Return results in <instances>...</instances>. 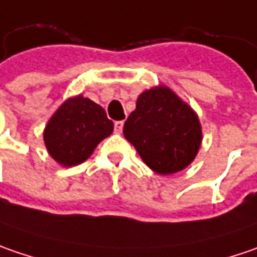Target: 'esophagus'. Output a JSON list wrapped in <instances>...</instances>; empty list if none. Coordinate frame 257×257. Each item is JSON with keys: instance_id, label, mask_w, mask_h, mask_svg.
Wrapping results in <instances>:
<instances>
[{"instance_id": "obj_1", "label": "esophagus", "mask_w": 257, "mask_h": 257, "mask_svg": "<svg viewBox=\"0 0 257 257\" xmlns=\"http://www.w3.org/2000/svg\"><path fill=\"white\" fill-rule=\"evenodd\" d=\"M122 129H123V120H116V122H115V132H116V134H120Z\"/></svg>"}]
</instances>
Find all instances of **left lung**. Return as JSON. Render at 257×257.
Segmentation results:
<instances>
[{"mask_svg": "<svg viewBox=\"0 0 257 257\" xmlns=\"http://www.w3.org/2000/svg\"><path fill=\"white\" fill-rule=\"evenodd\" d=\"M123 135L142 161L161 175L188 167L203 140L197 113L167 86L138 96L137 107L123 125Z\"/></svg>", "mask_w": 257, "mask_h": 257, "instance_id": "obj_1", "label": "left lung"}]
</instances>
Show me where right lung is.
<instances>
[{
    "instance_id": "right-lung-1",
    "label": "right lung",
    "mask_w": 257,
    "mask_h": 257,
    "mask_svg": "<svg viewBox=\"0 0 257 257\" xmlns=\"http://www.w3.org/2000/svg\"><path fill=\"white\" fill-rule=\"evenodd\" d=\"M113 131V122L93 100L82 95L67 99L47 122L44 144L63 167L86 161L100 141Z\"/></svg>"
}]
</instances>
